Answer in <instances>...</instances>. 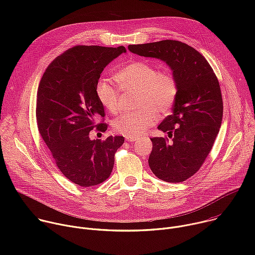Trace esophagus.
Wrapping results in <instances>:
<instances>
[{"mask_svg":"<svg viewBox=\"0 0 255 255\" xmlns=\"http://www.w3.org/2000/svg\"><path fill=\"white\" fill-rule=\"evenodd\" d=\"M126 140L132 143V142H135V141L137 140V138H130V137H126Z\"/></svg>","mask_w":255,"mask_h":255,"instance_id":"esophagus-1","label":"esophagus"}]
</instances>
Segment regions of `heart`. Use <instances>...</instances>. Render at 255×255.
<instances>
[{
    "label": "heart",
    "instance_id": "obj_1",
    "mask_svg": "<svg viewBox=\"0 0 255 255\" xmlns=\"http://www.w3.org/2000/svg\"><path fill=\"white\" fill-rule=\"evenodd\" d=\"M115 80L124 93L137 92L136 106L139 110L124 113L113 122L116 133L135 138L151 127L159 116L170 113L176 101L178 85L168 70L157 68L146 61L134 60L115 74ZM96 96L108 112L117 114L121 93L106 80H99L96 85Z\"/></svg>",
    "mask_w": 255,
    "mask_h": 255
}]
</instances>
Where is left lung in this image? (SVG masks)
<instances>
[{
  "label": "left lung",
  "instance_id": "left-lung-1",
  "mask_svg": "<svg viewBox=\"0 0 255 255\" xmlns=\"http://www.w3.org/2000/svg\"><path fill=\"white\" fill-rule=\"evenodd\" d=\"M129 50L167 63L178 85L172 114L158 126L167 137H153L148 163L152 172L168 183H180L203 165L220 130L223 117L221 89L207 59L177 40L129 45Z\"/></svg>",
  "mask_w": 255,
  "mask_h": 255
}]
</instances>
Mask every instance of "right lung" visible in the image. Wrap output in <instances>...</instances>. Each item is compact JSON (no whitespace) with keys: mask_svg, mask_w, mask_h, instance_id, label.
Listing matches in <instances>:
<instances>
[{"mask_svg":"<svg viewBox=\"0 0 255 255\" xmlns=\"http://www.w3.org/2000/svg\"><path fill=\"white\" fill-rule=\"evenodd\" d=\"M124 46L77 45L47 66L36 100L38 131L61 173L81 187L102 184L110 176L115 153L123 136L91 140L93 129L105 132V111L96 96V85L104 68ZM102 118V123L95 120Z\"/></svg>","mask_w":255,"mask_h":255,"instance_id":"1","label":"right lung"}]
</instances>
